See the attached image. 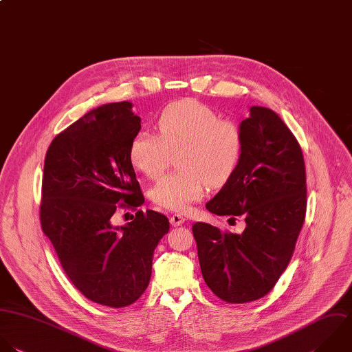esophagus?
Returning <instances> with one entry per match:
<instances>
[{
    "instance_id": "esophagus-1",
    "label": "esophagus",
    "mask_w": 352,
    "mask_h": 352,
    "mask_svg": "<svg viewBox=\"0 0 352 352\" xmlns=\"http://www.w3.org/2000/svg\"><path fill=\"white\" fill-rule=\"evenodd\" d=\"M184 222H185V218L181 217L179 214H174V215L170 217V223L173 226H181Z\"/></svg>"
}]
</instances>
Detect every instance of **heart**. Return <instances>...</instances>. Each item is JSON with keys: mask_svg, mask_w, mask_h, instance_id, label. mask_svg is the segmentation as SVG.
Returning <instances> with one entry per match:
<instances>
[{"mask_svg": "<svg viewBox=\"0 0 352 352\" xmlns=\"http://www.w3.org/2000/svg\"><path fill=\"white\" fill-rule=\"evenodd\" d=\"M159 137L137 133L129 146L131 166L146 178H157L168 163L170 153L179 151L181 171L164 175L151 190L152 201L166 210L184 212L199 201L208 186L230 178L243 153L239 126L208 105L184 98L167 105L159 115Z\"/></svg>", "mask_w": 352, "mask_h": 352, "instance_id": "b5f03b06", "label": "heart"}]
</instances>
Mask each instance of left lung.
I'll use <instances>...</instances> for the list:
<instances>
[{
    "label": "left lung",
    "mask_w": 352,
    "mask_h": 352,
    "mask_svg": "<svg viewBox=\"0 0 352 352\" xmlns=\"http://www.w3.org/2000/svg\"><path fill=\"white\" fill-rule=\"evenodd\" d=\"M239 129V166L206 208L243 215L247 226L233 234L206 222L193 225L203 278L228 303L254 302L273 289L292 258L307 204L303 153L281 118L254 105Z\"/></svg>",
    "instance_id": "obj_1"
}]
</instances>
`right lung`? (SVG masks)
<instances>
[{"mask_svg":"<svg viewBox=\"0 0 352 352\" xmlns=\"http://www.w3.org/2000/svg\"><path fill=\"white\" fill-rule=\"evenodd\" d=\"M141 118L130 101L97 107L61 131L43 166L41 226L67 277L89 300L126 307L148 288L153 252L170 230L152 210L112 223L116 204L135 208L144 196L129 159Z\"/></svg>","mask_w":352,"mask_h":352,"instance_id":"obj_1","label":"right lung"}]
</instances>
